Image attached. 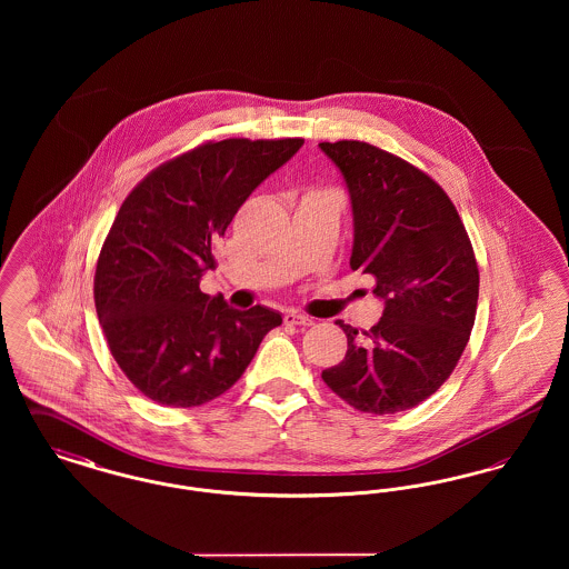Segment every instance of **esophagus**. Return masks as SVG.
<instances>
[{
  "label": "esophagus",
  "instance_id": "34e87169",
  "mask_svg": "<svg viewBox=\"0 0 569 569\" xmlns=\"http://www.w3.org/2000/svg\"><path fill=\"white\" fill-rule=\"evenodd\" d=\"M286 325L288 326H311L313 325V320L311 318H307V316H302V313H298V311H288L286 313Z\"/></svg>",
  "mask_w": 569,
  "mask_h": 569
}]
</instances>
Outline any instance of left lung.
I'll list each match as a JSON object with an SVG mask.
<instances>
[{"instance_id":"8db88e82","label":"left lung","mask_w":569,"mask_h":569,"mask_svg":"<svg viewBox=\"0 0 569 569\" xmlns=\"http://www.w3.org/2000/svg\"><path fill=\"white\" fill-rule=\"evenodd\" d=\"M350 190L352 271L376 277L383 316L369 330L337 325L346 358L322 371L326 386L365 413L422 403L450 378L478 309L480 272L457 207L439 183L360 140L320 142Z\"/></svg>"}]
</instances>
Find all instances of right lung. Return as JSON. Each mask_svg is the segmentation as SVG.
Instances as JSON below:
<instances>
[{
	"label": "right lung",
	"mask_w": 569,
	"mask_h": 569,
	"mask_svg": "<svg viewBox=\"0 0 569 569\" xmlns=\"http://www.w3.org/2000/svg\"><path fill=\"white\" fill-rule=\"evenodd\" d=\"M302 138L209 140L151 170L123 200L102 244L93 298L119 369L166 407L209 403L232 388L264 335L267 307L239 311L200 290L216 243L249 193Z\"/></svg>",
	"instance_id": "1"
}]
</instances>
